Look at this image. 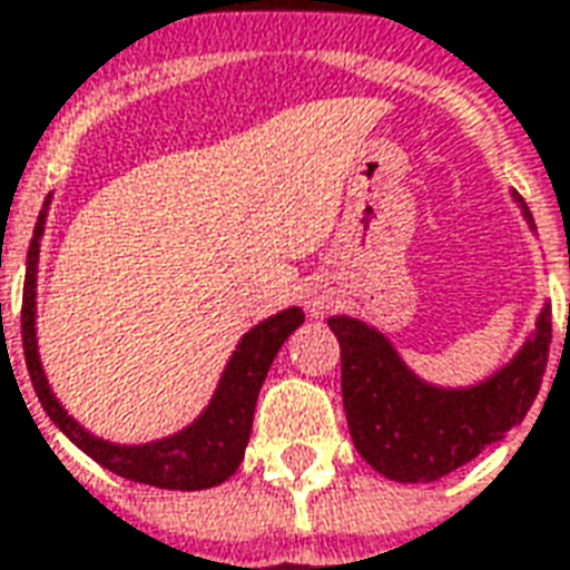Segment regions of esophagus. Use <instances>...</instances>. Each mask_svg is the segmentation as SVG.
Listing matches in <instances>:
<instances>
[{
  "label": "esophagus",
  "mask_w": 570,
  "mask_h": 570,
  "mask_svg": "<svg viewBox=\"0 0 570 570\" xmlns=\"http://www.w3.org/2000/svg\"><path fill=\"white\" fill-rule=\"evenodd\" d=\"M336 306V294L327 285H313L306 291V309L313 315H325Z\"/></svg>",
  "instance_id": "34e87169"
}]
</instances>
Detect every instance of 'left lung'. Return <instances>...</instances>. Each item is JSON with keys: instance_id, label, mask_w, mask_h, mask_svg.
Masks as SVG:
<instances>
[{"instance_id": "1", "label": "left lung", "mask_w": 570, "mask_h": 570, "mask_svg": "<svg viewBox=\"0 0 570 570\" xmlns=\"http://www.w3.org/2000/svg\"><path fill=\"white\" fill-rule=\"evenodd\" d=\"M513 199L534 230L529 206ZM340 340L343 406L355 450L394 483H434L517 428L541 392L552 315L543 303L534 331L504 367L476 385L443 389L413 373L392 340L348 315H331Z\"/></svg>"}]
</instances>
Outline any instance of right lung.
Segmentation results:
<instances>
[{"instance_id": "1", "label": "right lung", "mask_w": 570, "mask_h": 570, "mask_svg": "<svg viewBox=\"0 0 570 570\" xmlns=\"http://www.w3.org/2000/svg\"><path fill=\"white\" fill-rule=\"evenodd\" d=\"M45 222H48V199H45V209L39 212L32 243H29L20 334H23L29 380H32V389L39 394L41 406L51 416L53 425L97 464L109 468L124 480H132V483L197 492V489H212V485L224 483L227 476H234L245 455V446H248L257 392L267 380L269 364L276 358L282 343L303 325L301 306H288L282 313L269 315L239 340V346L234 348V355L218 380V389L212 394L209 406L188 428H181L169 438L151 440V443L120 446V443L97 438L87 428L78 425L57 401V394L48 385V376L41 371L39 336H36V282H39V248Z\"/></svg>"}]
</instances>
